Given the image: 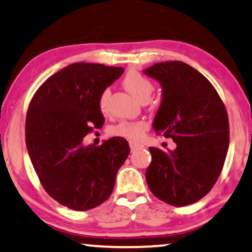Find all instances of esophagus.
Instances as JSON below:
<instances>
[{"label": "esophagus", "mask_w": 252, "mask_h": 252, "mask_svg": "<svg viewBox=\"0 0 252 252\" xmlns=\"http://www.w3.org/2000/svg\"><path fill=\"white\" fill-rule=\"evenodd\" d=\"M129 145H130V149H131V151L138 149V147H140V146H143L140 143H138V142H133V140H130Z\"/></svg>", "instance_id": "1"}]
</instances>
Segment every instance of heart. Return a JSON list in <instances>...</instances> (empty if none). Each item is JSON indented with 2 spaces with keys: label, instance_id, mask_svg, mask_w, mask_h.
<instances>
[{
  "label": "heart",
  "instance_id": "b5f03b06",
  "mask_svg": "<svg viewBox=\"0 0 252 252\" xmlns=\"http://www.w3.org/2000/svg\"><path fill=\"white\" fill-rule=\"evenodd\" d=\"M123 85L135 98L143 102L150 99L154 90L153 83L136 70H131L126 73L123 79ZM109 94V90L106 89L99 96V108L102 113H106L108 109ZM147 129H149V124L143 120L121 121L119 124L110 129V132L114 136L123 137L126 139H139Z\"/></svg>",
  "mask_w": 252,
  "mask_h": 252
}]
</instances>
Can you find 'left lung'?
I'll list each match as a JSON object with an SVG mask.
<instances>
[{
  "label": "left lung",
  "instance_id": "1",
  "mask_svg": "<svg viewBox=\"0 0 252 252\" xmlns=\"http://www.w3.org/2000/svg\"><path fill=\"white\" fill-rule=\"evenodd\" d=\"M143 72L162 89L154 131L176 144L167 152L150 147L147 186L169 205H190L209 193L222 170L229 145L226 108L209 79L186 63L160 62Z\"/></svg>",
  "mask_w": 252,
  "mask_h": 252
}]
</instances>
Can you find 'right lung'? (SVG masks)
<instances>
[{"instance_id": "add662e5", "label": "right lung", "mask_w": 252, "mask_h": 252, "mask_svg": "<svg viewBox=\"0 0 252 252\" xmlns=\"http://www.w3.org/2000/svg\"><path fill=\"white\" fill-rule=\"evenodd\" d=\"M124 72L122 66L73 63L49 77L30 103L26 147L47 193L75 211H87L112 194L117 170L129 156L122 137L101 146L83 139L103 124L99 96Z\"/></svg>"}]
</instances>
